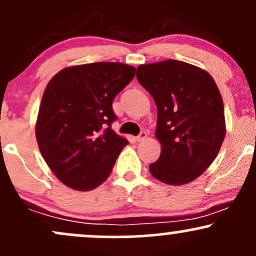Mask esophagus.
I'll return each instance as SVG.
<instances>
[{
	"label": "esophagus",
	"instance_id": "obj_1",
	"mask_svg": "<svg viewBox=\"0 0 256 256\" xmlns=\"http://www.w3.org/2000/svg\"><path fill=\"white\" fill-rule=\"evenodd\" d=\"M146 137H147V134L144 132V131H142V132L140 134V135L136 137V141H137V142H141V141H144V140L146 138Z\"/></svg>",
	"mask_w": 256,
	"mask_h": 256
}]
</instances>
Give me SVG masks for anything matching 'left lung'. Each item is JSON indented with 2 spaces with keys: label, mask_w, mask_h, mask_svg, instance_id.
Masks as SVG:
<instances>
[{
  "label": "left lung",
  "mask_w": 256,
  "mask_h": 256,
  "mask_svg": "<svg viewBox=\"0 0 256 256\" xmlns=\"http://www.w3.org/2000/svg\"><path fill=\"white\" fill-rule=\"evenodd\" d=\"M136 77L158 110L156 137L162 150L150 174L169 185L192 182L211 166L226 136L216 82L205 70L176 60L140 64Z\"/></svg>",
  "instance_id": "8db88e82"
}]
</instances>
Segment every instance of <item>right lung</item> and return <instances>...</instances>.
Masks as SVG:
<instances>
[{
	"mask_svg": "<svg viewBox=\"0 0 256 256\" xmlns=\"http://www.w3.org/2000/svg\"><path fill=\"white\" fill-rule=\"evenodd\" d=\"M121 62L66 67L48 83L36 125L40 153L66 186L88 192L110 176L128 144L112 128V100L135 77Z\"/></svg>",
	"mask_w": 256,
	"mask_h": 256,
	"instance_id": "1",
	"label": "right lung"
}]
</instances>
